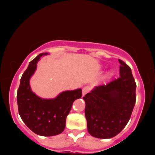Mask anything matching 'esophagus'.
Listing matches in <instances>:
<instances>
[{
	"mask_svg": "<svg viewBox=\"0 0 155 155\" xmlns=\"http://www.w3.org/2000/svg\"><path fill=\"white\" fill-rule=\"evenodd\" d=\"M82 91H83V95L85 96L86 94H87L89 91H90V87H88V86H85V87H84L83 88Z\"/></svg>",
	"mask_w": 155,
	"mask_h": 155,
	"instance_id": "esophagus-1",
	"label": "esophagus"
}]
</instances>
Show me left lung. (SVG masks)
<instances>
[{"instance_id": "left-lung-1", "label": "left lung", "mask_w": 155, "mask_h": 155, "mask_svg": "<svg viewBox=\"0 0 155 155\" xmlns=\"http://www.w3.org/2000/svg\"><path fill=\"white\" fill-rule=\"evenodd\" d=\"M120 78L96 87L83 97L87 130L96 138L109 139L122 130L136 101V83L130 68L121 59Z\"/></svg>"}]
</instances>
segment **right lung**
I'll return each mask as SVG.
<instances>
[{
  "instance_id": "1",
  "label": "right lung",
  "mask_w": 155,
  "mask_h": 155,
  "mask_svg": "<svg viewBox=\"0 0 155 155\" xmlns=\"http://www.w3.org/2000/svg\"><path fill=\"white\" fill-rule=\"evenodd\" d=\"M47 54L37 56L23 73L17 92V103L20 117L27 127L35 134L48 137L64 131L72 104L81 98L82 90L65 91L53 99L41 98L31 91L29 81L35 71L37 63Z\"/></svg>"
}]
</instances>
